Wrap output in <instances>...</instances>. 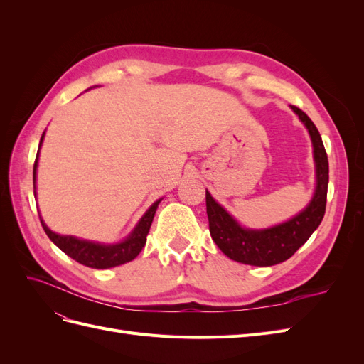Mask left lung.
Here are the masks:
<instances>
[{"label": "left lung", "instance_id": "obj_1", "mask_svg": "<svg viewBox=\"0 0 364 364\" xmlns=\"http://www.w3.org/2000/svg\"><path fill=\"white\" fill-rule=\"evenodd\" d=\"M293 112L306 127L313 144V158L316 167V188L301 213L284 223L266 229L243 228L226 209L214 200L206 190V214L209 232L218 249L226 257L249 266L269 267L289 259L321 225L325 215L328 193V156L323 142L313 121L299 107L290 106Z\"/></svg>", "mask_w": 364, "mask_h": 364}]
</instances>
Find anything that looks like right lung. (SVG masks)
Returning <instances> with one entry per match:
<instances>
[{"instance_id": "right-lung-1", "label": "right lung", "mask_w": 364, "mask_h": 364, "mask_svg": "<svg viewBox=\"0 0 364 364\" xmlns=\"http://www.w3.org/2000/svg\"><path fill=\"white\" fill-rule=\"evenodd\" d=\"M43 136H46V132H43L41 136L39 142V149H38V155L35 161V167H33V188H35L36 194V170H38V159H39V151ZM162 199H158L155 203H153L146 214L139 218V222L134 228V230L119 243H112V245H106V243H98V241H91V240H83V238H77L73 235H60L53 232V230L46 225L42 217L41 223L46 234L48 238L56 245L62 252L67 253L68 257L75 259L77 262L83 264L86 267L91 269H111L121 266V264H126L132 259H135L139 252L142 250L146 245L147 234L150 230L153 217H155V213L158 209V205L161 203Z\"/></svg>"}]
</instances>
